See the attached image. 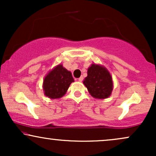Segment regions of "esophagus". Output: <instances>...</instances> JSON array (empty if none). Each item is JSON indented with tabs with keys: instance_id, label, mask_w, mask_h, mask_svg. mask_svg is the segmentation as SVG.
I'll return each instance as SVG.
<instances>
[{
	"instance_id": "obj_1",
	"label": "esophagus",
	"mask_w": 156,
	"mask_h": 156,
	"mask_svg": "<svg viewBox=\"0 0 156 156\" xmlns=\"http://www.w3.org/2000/svg\"><path fill=\"white\" fill-rule=\"evenodd\" d=\"M83 80V77H82V76L80 77V78H78V81H80V82H81Z\"/></svg>"
}]
</instances>
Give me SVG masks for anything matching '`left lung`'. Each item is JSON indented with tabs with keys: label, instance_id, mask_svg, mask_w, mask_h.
Wrapping results in <instances>:
<instances>
[{
	"label": "left lung",
	"instance_id": "1",
	"mask_svg": "<svg viewBox=\"0 0 156 156\" xmlns=\"http://www.w3.org/2000/svg\"><path fill=\"white\" fill-rule=\"evenodd\" d=\"M83 83L89 94L98 99L108 98L113 90V80L110 73L100 64H92L88 68L87 77Z\"/></svg>",
	"mask_w": 156,
	"mask_h": 156
}]
</instances>
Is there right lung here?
I'll use <instances>...</instances> for the list:
<instances>
[{
    "label": "right lung",
    "mask_w": 156,
    "mask_h": 156,
    "mask_svg": "<svg viewBox=\"0 0 156 156\" xmlns=\"http://www.w3.org/2000/svg\"><path fill=\"white\" fill-rule=\"evenodd\" d=\"M74 82L72 73L58 64L46 75L43 80L44 95L51 99L63 97L67 92L71 83Z\"/></svg>",
    "instance_id": "obj_1"
}]
</instances>
